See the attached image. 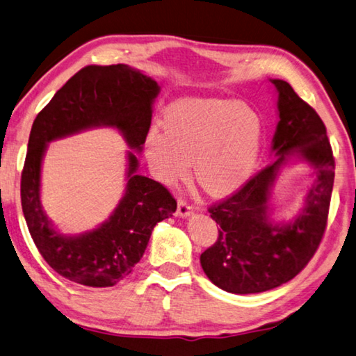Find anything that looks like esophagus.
<instances>
[{
    "label": "esophagus",
    "mask_w": 356,
    "mask_h": 356,
    "mask_svg": "<svg viewBox=\"0 0 356 356\" xmlns=\"http://www.w3.org/2000/svg\"><path fill=\"white\" fill-rule=\"evenodd\" d=\"M194 213V207L186 200V198H178V209H177V214L181 216V217H188Z\"/></svg>",
    "instance_id": "34e87169"
}]
</instances>
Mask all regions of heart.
<instances>
[{
	"label": "heart",
	"mask_w": 356,
	"mask_h": 356,
	"mask_svg": "<svg viewBox=\"0 0 356 356\" xmlns=\"http://www.w3.org/2000/svg\"><path fill=\"white\" fill-rule=\"evenodd\" d=\"M164 131L153 127L145 140L149 168L159 181L183 179L194 162L198 184L211 195L244 184L257 164L263 123L248 104L191 98L168 106Z\"/></svg>",
	"instance_id": "heart-1"
}]
</instances>
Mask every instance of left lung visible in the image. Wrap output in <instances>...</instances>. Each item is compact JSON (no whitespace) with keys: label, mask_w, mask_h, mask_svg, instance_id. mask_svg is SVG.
Wrapping results in <instances>:
<instances>
[{"label":"left lung","mask_w":356,"mask_h":356,"mask_svg":"<svg viewBox=\"0 0 356 356\" xmlns=\"http://www.w3.org/2000/svg\"><path fill=\"white\" fill-rule=\"evenodd\" d=\"M278 90L280 122L273 136L278 158L253 175L233 195L208 211L219 236L200 263L216 286L233 294H257L298 275L314 257L327 229L334 181V158L327 128L313 106L291 84L272 79ZM300 152L318 172L307 207L289 224H273L266 200L276 170L288 154Z\"/></svg>","instance_id":"1"}]
</instances>
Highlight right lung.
<instances>
[{
    "label": "right lung",
    "instance_id": "1",
    "mask_svg": "<svg viewBox=\"0 0 356 356\" xmlns=\"http://www.w3.org/2000/svg\"><path fill=\"white\" fill-rule=\"evenodd\" d=\"M156 81L124 64L87 65L56 92L37 114L22 170V208L43 259L67 280L89 288H108L129 275L145 252L154 225L177 211V200L164 184L136 175L129 153L127 194L109 220L90 233L67 238L56 233L39 198L40 164L47 142L84 128L111 124L129 147L145 143L152 124Z\"/></svg>",
    "mask_w": 356,
    "mask_h": 356
}]
</instances>
